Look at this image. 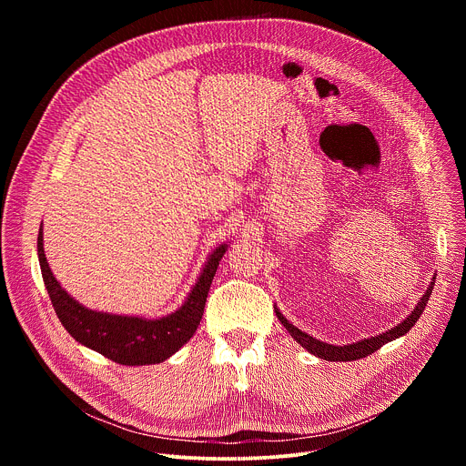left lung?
Wrapping results in <instances>:
<instances>
[{
	"instance_id": "left-lung-1",
	"label": "left lung",
	"mask_w": 466,
	"mask_h": 466,
	"mask_svg": "<svg viewBox=\"0 0 466 466\" xmlns=\"http://www.w3.org/2000/svg\"><path fill=\"white\" fill-rule=\"evenodd\" d=\"M433 284H435V277H433V282L430 284L428 291L422 295L420 302L417 304V308L411 311V315L400 322L398 326L387 329L385 334H380L376 338H369V339H363V341H358V343H352V345H345V347H336V345H328V343H322V341H317L315 338L308 336L306 331L295 328L279 309H277V315L280 319V322L284 324V328L289 331L291 338L300 343L308 352H311L313 356L320 358V360H326V361H354V360H361V358H367L369 354L376 352L378 349H381L385 343L400 338V336H406L408 331L415 326V322L419 320V317L422 315L428 300H430V295L433 291Z\"/></svg>"
}]
</instances>
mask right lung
Wrapping results in <instances>:
<instances>
[{"label": "right lung", "instance_id": "obj_1", "mask_svg": "<svg viewBox=\"0 0 466 466\" xmlns=\"http://www.w3.org/2000/svg\"><path fill=\"white\" fill-rule=\"evenodd\" d=\"M225 250L227 245H221L212 252L201 277H198L187 300L178 311L162 319L147 320L140 317L92 311L74 300L55 280L44 254L42 227L38 232L42 279L58 320L76 341L119 365L160 363L189 341L203 319L210 284Z\"/></svg>", "mask_w": 466, "mask_h": 466}]
</instances>
